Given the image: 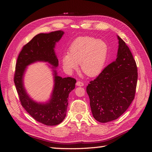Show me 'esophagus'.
I'll use <instances>...</instances> for the list:
<instances>
[{"instance_id": "obj_1", "label": "esophagus", "mask_w": 152, "mask_h": 152, "mask_svg": "<svg viewBox=\"0 0 152 152\" xmlns=\"http://www.w3.org/2000/svg\"><path fill=\"white\" fill-rule=\"evenodd\" d=\"M76 85L77 86H84V84L82 82H81V81H77V83H76Z\"/></svg>"}]
</instances>
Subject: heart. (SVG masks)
<instances>
[{
    "instance_id": "obj_1",
    "label": "heart",
    "mask_w": 152,
    "mask_h": 152,
    "mask_svg": "<svg viewBox=\"0 0 152 152\" xmlns=\"http://www.w3.org/2000/svg\"><path fill=\"white\" fill-rule=\"evenodd\" d=\"M108 54V46L103 40L89 36L79 37L71 44L68 54L63 55L62 63L68 71L75 70L80 63L81 71L93 77L103 70Z\"/></svg>"
}]
</instances>
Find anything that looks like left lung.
Instances as JSON below:
<instances>
[{"instance_id":"left-lung-1","label":"left lung","mask_w":152,"mask_h":152,"mask_svg":"<svg viewBox=\"0 0 152 152\" xmlns=\"http://www.w3.org/2000/svg\"><path fill=\"white\" fill-rule=\"evenodd\" d=\"M117 59L104 68L86 91L91 112L96 121L105 123L115 120L125 112L134 99L137 68L125 42L118 36Z\"/></svg>"}]
</instances>
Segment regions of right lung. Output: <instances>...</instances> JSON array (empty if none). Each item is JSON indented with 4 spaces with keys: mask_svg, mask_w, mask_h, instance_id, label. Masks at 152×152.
<instances>
[{
    "mask_svg": "<svg viewBox=\"0 0 152 152\" xmlns=\"http://www.w3.org/2000/svg\"><path fill=\"white\" fill-rule=\"evenodd\" d=\"M63 34V31L58 30L35 35L23 47L18 55L14 75V82L22 107L35 120L46 126H56L64 120L68 95L75 88L76 80L72 77L58 76L54 70V87L51 99L49 103L41 104L34 102L26 94L23 77L26 66L36 61L48 62L54 67L58 66V59L54 48Z\"/></svg>",
    "mask_w": 152,
    "mask_h": 152,
    "instance_id": "add662e5",
    "label": "right lung"
}]
</instances>
